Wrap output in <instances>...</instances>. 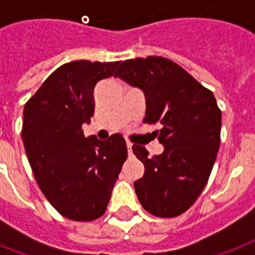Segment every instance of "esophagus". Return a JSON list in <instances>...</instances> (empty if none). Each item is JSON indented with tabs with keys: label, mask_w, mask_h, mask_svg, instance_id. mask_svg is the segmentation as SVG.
<instances>
[{
	"label": "esophagus",
	"mask_w": 255,
	"mask_h": 255,
	"mask_svg": "<svg viewBox=\"0 0 255 255\" xmlns=\"http://www.w3.org/2000/svg\"><path fill=\"white\" fill-rule=\"evenodd\" d=\"M127 149H128V156L131 157L132 156V144L129 141H127Z\"/></svg>",
	"instance_id": "34e87169"
}]
</instances>
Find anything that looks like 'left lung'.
Returning <instances> with one entry per match:
<instances>
[{
	"mask_svg": "<svg viewBox=\"0 0 255 255\" xmlns=\"http://www.w3.org/2000/svg\"><path fill=\"white\" fill-rule=\"evenodd\" d=\"M115 77L144 92V122L161 124L163 153L149 157L145 147L132 145L144 164L143 177L133 182L136 196L148 213L176 217L197 200L217 157L221 111L216 98L163 57L124 61Z\"/></svg>",
	"mask_w": 255,
	"mask_h": 255,
	"instance_id": "8db88e82",
	"label": "left lung"
}]
</instances>
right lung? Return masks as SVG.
<instances>
[{
    "label": "right lung",
    "mask_w": 255,
    "mask_h": 255,
    "mask_svg": "<svg viewBox=\"0 0 255 255\" xmlns=\"http://www.w3.org/2000/svg\"><path fill=\"white\" fill-rule=\"evenodd\" d=\"M120 62L74 61L50 75L23 108L22 141L45 197L66 218L92 221L104 214L127 159L119 133L85 137L94 115V88Z\"/></svg>",
    "instance_id": "1"
}]
</instances>
